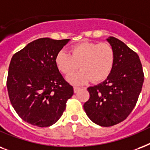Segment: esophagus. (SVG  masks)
Wrapping results in <instances>:
<instances>
[{
	"mask_svg": "<svg viewBox=\"0 0 150 150\" xmlns=\"http://www.w3.org/2000/svg\"><path fill=\"white\" fill-rule=\"evenodd\" d=\"M81 89V88H78V87H76V86H74V93H76V92H77V91H79Z\"/></svg>",
	"mask_w": 150,
	"mask_h": 150,
	"instance_id": "esophagus-1",
	"label": "esophagus"
}]
</instances>
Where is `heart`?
<instances>
[{
  "instance_id": "heart-1",
  "label": "heart",
  "mask_w": 150,
  "mask_h": 150,
  "mask_svg": "<svg viewBox=\"0 0 150 150\" xmlns=\"http://www.w3.org/2000/svg\"><path fill=\"white\" fill-rule=\"evenodd\" d=\"M115 62L114 50L108 43L81 42L69 49V54L59 51L54 63L59 71L69 74L79 67L78 71L70 74L67 81L74 85H81L90 80L98 82L107 78Z\"/></svg>"
}]
</instances>
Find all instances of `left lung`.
Instances as JSON below:
<instances>
[{
  "instance_id": "left-lung-1",
  "label": "left lung",
  "mask_w": 150,
  "mask_h": 150,
  "mask_svg": "<svg viewBox=\"0 0 150 150\" xmlns=\"http://www.w3.org/2000/svg\"><path fill=\"white\" fill-rule=\"evenodd\" d=\"M114 50L111 74L102 83L88 88L90 98L83 104L92 122L110 127L127 117L135 106L144 81L139 55L117 38L106 39Z\"/></svg>"
}]
</instances>
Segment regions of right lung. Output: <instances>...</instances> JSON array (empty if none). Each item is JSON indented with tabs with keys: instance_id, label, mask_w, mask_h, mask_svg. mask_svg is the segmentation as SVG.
Listing matches in <instances>:
<instances>
[{
	"instance_id": "1",
	"label": "right lung",
	"mask_w": 150,
	"mask_h": 150,
	"mask_svg": "<svg viewBox=\"0 0 150 150\" xmlns=\"http://www.w3.org/2000/svg\"><path fill=\"white\" fill-rule=\"evenodd\" d=\"M69 39L40 38L14 54L9 65V98L22 119L34 126L48 127L61 117L74 88L65 81L54 58Z\"/></svg>"
}]
</instances>
